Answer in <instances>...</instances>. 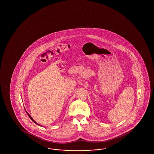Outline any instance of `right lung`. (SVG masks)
I'll return each instance as SVG.
<instances>
[{
	"label": "right lung",
	"mask_w": 154,
	"mask_h": 154,
	"mask_svg": "<svg viewBox=\"0 0 154 154\" xmlns=\"http://www.w3.org/2000/svg\"><path fill=\"white\" fill-rule=\"evenodd\" d=\"M25 111H26V113H27V114H28V116H29V117L30 118V119H31V120H32V121H33V122H34V123H35V124H36V125H38V126H42V125H39V124H37V123L36 122V121H35V120H34V119H33V118H32V117H31V116H30L29 114V113H28V112H27V111H26V110H25Z\"/></svg>",
	"instance_id": "right-lung-1"
}]
</instances>
